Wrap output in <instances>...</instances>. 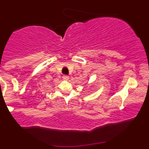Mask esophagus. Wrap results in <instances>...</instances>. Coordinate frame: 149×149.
Listing matches in <instances>:
<instances>
[{
    "instance_id": "esophagus-1",
    "label": "esophagus",
    "mask_w": 149,
    "mask_h": 149,
    "mask_svg": "<svg viewBox=\"0 0 149 149\" xmlns=\"http://www.w3.org/2000/svg\"><path fill=\"white\" fill-rule=\"evenodd\" d=\"M69 78V76H67V75H64L63 76V79L64 80H68Z\"/></svg>"
}]
</instances>
